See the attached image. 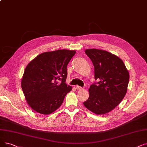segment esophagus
Wrapping results in <instances>:
<instances>
[{"instance_id": "1", "label": "esophagus", "mask_w": 147, "mask_h": 147, "mask_svg": "<svg viewBox=\"0 0 147 147\" xmlns=\"http://www.w3.org/2000/svg\"><path fill=\"white\" fill-rule=\"evenodd\" d=\"M76 88L78 89V90H82V89H83V88L81 87V86H76Z\"/></svg>"}]
</instances>
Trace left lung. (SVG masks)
<instances>
[{
	"label": "left lung",
	"mask_w": 147,
	"mask_h": 147,
	"mask_svg": "<svg viewBox=\"0 0 147 147\" xmlns=\"http://www.w3.org/2000/svg\"><path fill=\"white\" fill-rule=\"evenodd\" d=\"M85 53L94 67L95 80L89 89V96L84 102L88 110L97 115H104L114 109L123 100L127 91L129 73L119 57L107 51L86 49Z\"/></svg>",
	"instance_id": "obj_1"
}]
</instances>
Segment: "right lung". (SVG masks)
Instances as JSON below:
<instances>
[{
	"instance_id": "obj_1",
	"label": "right lung",
	"mask_w": 147,
	"mask_h": 147,
	"mask_svg": "<svg viewBox=\"0 0 147 147\" xmlns=\"http://www.w3.org/2000/svg\"><path fill=\"white\" fill-rule=\"evenodd\" d=\"M75 53V50L67 49L44 52L28 63L21 85L27 103L34 111L49 115L61 106L72 89L65 82L67 65Z\"/></svg>"
}]
</instances>
